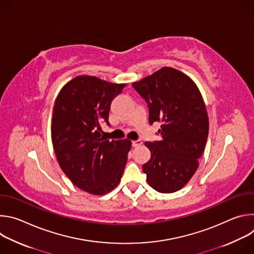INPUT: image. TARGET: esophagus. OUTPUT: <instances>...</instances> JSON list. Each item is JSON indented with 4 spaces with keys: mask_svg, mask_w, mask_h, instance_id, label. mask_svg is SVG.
<instances>
[{
    "mask_svg": "<svg viewBox=\"0 0 254 254\" xmlns=\"http://www.w3.org/2000/svg\"><path fill=\"white\" fill-rule=\"evenodd\" d=\"M142 142H141V140H139V139H137V140H132L131 141V146L133 147V148H135V147H138V146H140Z\"/></svg>",
    "mask_w": 254,
    "mask_h": 254,
    "instance_id": "obj_1",
    "label": "esophagus"
}]
</instances>
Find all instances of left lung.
I'll use <instances>...</instances> for the list:
<instances>
[{"label": "left lung", "instance_id": "8db88e82", "mask_svg": "<svg viewBox=\"0 0 254 254\" xmlns=\"http://www.w3.org/2000/svg\"><path fill=\"white\" fill-rule=\"evenodd\" d=\"M132 86L148 103L150 125L162 124L161 139L144 142L151 159L142 171L153 189L174 193L191 180L206 146L209 121L203 97L189 76L171 67Z\"/></svg>", "mask_w": 254, "mask_h": 254}]
</instances>
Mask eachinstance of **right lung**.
<instances>
[{
    "instance_id": "obj_1",
    "label": "right lung",
    "mask_w": 254,
    "mask_h": 254,
    "mask_svg": "<svg viewBox=\"0 0 254 254\" xmlns=\"http://www.w3.org/2000/svg\"><path fill=\"white\" fill-rule=\"evenodd\" d=\"M127 84L81 75L67 82L53 107L51 137L61 170L79 189L103 195L115 189L127 161L128 139H106L111 104Z\"/></svg>"
}]
</instances>
